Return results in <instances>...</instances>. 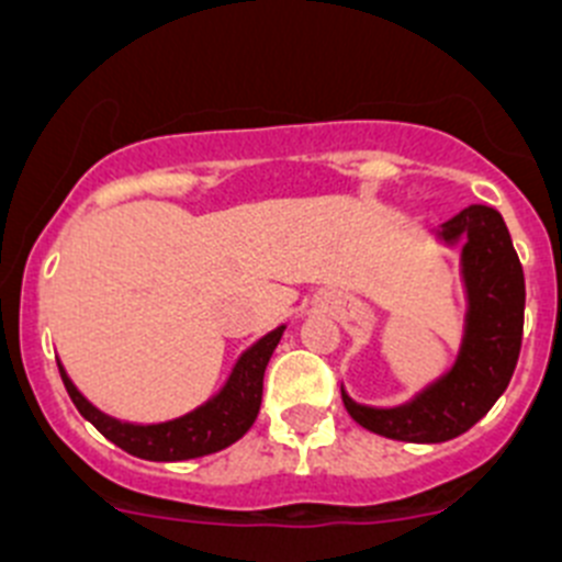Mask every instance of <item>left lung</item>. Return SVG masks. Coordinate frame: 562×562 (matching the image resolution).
Here are the masks:
<instances>
[{
    "instance_id": "1",
    "label": "left lung",
    "mask_w": 562,
    "mask_h": 562,
    "mask_svg": "<svg viewBox=\"0 0 562 562\" xmlns=\"http://www.w3.org/2000/svg\"><path fill=\"white\" fill-rule=\"evenodd\" d=\"M438 235L447 244L463 240L469 324L454 369L393 411L355 405L340 391L346 413L360 427L405 443H443L469 432L505 393L521 352L524 269L499 213L471 204Z\"/></svg>"
}]
</instances>
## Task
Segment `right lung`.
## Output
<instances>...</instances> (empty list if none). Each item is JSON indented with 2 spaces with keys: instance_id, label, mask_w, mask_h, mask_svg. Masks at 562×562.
Segmentation results:
<instances>
[{
  "instance_id": "add662e5",
  "label": "right lung",
  "mask_w": 562,
  "mask_h": 562,
  "mask_svg": "<svg viewBox=\"0 0 562 562\" xmlns=\"http://www.w3.org/2000/svg\"><path fill=\"white\" fill-rule=\"evenodd\" d=\"M282 329L285 327H277L274 333L260 338L251 349H246L240 355L224 391L218 396H213L207 405L196 407L193 413L175 418V422L149 424V427L115 422V418L99 413L71 385L63 366H57V369H60L63 385H66L68 396H71L75 407L80 411V416L86 422H91L110 443H115L119 449H124V452L140 460H162V463H171V460H193L204 458V454L222 452L229 443L244 438L246 429L255 424L257 411H260V400H263L266 366H269L271 355H274L277 344H280Z\"/></svg>"
}]
</instances>
